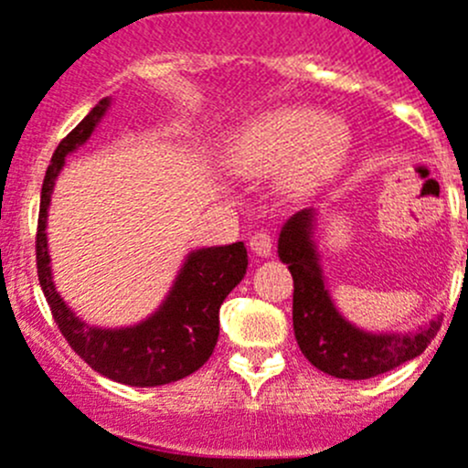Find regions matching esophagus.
Here are the masks:
<instances>
[{
  "mask_svg": "<svg viewBox=\"0 0 468 468\" xmlns=\"http://www.w3.org/2000/svg\"><path fill=\"white\" fill-rule=\"evenodd\" d=\"M250 250H252L257 257H271L272 252V236L268 232H254L250 239Z\"/></svg>",
  "mask_w": 468,
  "mask_h": 468,
  "instance_id": "34e87169",
  "label": "esophagus"
}]
</instances>
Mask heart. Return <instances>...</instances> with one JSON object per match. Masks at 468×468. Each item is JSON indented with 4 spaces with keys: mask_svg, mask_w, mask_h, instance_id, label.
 I'll use <instances>...</instances> for the list:
<instances>
[{
    "mask_svg": "<svg viewBox=\"0 0 468 468\" xmlns=\"http://www.w3.org/2000/svg\"><path fill=\"white\" fill-rule=\"evenodd\" d=\"M348 150V129L336 118L312 111H275L245 133L240 168L254 175L277 173L289 165L286 184L304 191L330 177Z\"/></svg>",
    "mask_w": 468,
    "mask_h": 468,
    "instance_id": "heart-1",
    "label": "heart"
}]
</instances>
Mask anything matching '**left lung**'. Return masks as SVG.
I'll list each match as a JSON object with an SVG mask.
<instances>
[{"mask_svg":"<svg viewBox=\"0 0 468 468\" xmlns=\"http://www.w3.org/2000/svg\"><path fill=\"white\" fill-rule=\"evenodd\" d=\"M314 218V209L298 211L277 240L280 259L293 275V332L304 357L341 380H368L419 357L439 332V321L411 335H373L346 321L325 289L312 239Z\"/></svg>","mask_w":468,"mask_h":468,"instance_id":"8db88e82","label":"left lung"}]
</instances>
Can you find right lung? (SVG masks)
<instances>
[{
	"mask_svg": "<svg viewBox=\"0 0 468 468\" xmlns=\"http://www.w3.org/2000/svg\"><path fill=\"white\" fill-rule=\"evenodd\" d=\"M104 97L81 122L58 143L40 193L36 263L38 280L58 330L79 357L104 378L129 387H159L196 373L211 357L218 341V312L229 291L243 280L248 268L245 245H216L193 250L161 307L150 318L129 327H95L63 303L52 280L48 250V209L54 182L66 156L81 147L109 109Z\"/></svg>",
	"mask_w": 468,
	"mask_h": 468,
	"instance_id": "obj_1",
	"label": "right lung"
}]
</instances>
